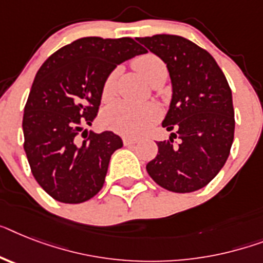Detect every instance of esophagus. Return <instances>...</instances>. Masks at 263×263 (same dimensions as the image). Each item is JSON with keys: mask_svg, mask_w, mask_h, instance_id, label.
<instances>
[{"mask_svg": "<svg viewBox=\"0 0 263 263\" xmlns=\"http://www.w3.org/2000/svg\"><path fill=\"white\" fill-rule=\"evenodd\" d=\"M140 140H137V138H132V137H125L123 138V145L125 146H132V145L137 144Z\"/></svg>", "mask_w": 263, "mask_h": 263, "instance_id": "34e87169", "label": "esophagus"}]
</instances>
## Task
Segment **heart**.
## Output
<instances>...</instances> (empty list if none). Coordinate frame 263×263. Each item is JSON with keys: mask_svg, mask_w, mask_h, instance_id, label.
Instances as JSON below:
<instances>
[{"mask_svg": "<svg viewBox=\"0 0 263 263\" xmlns=\"http://www.w3.org/2000/svg\"><path fill=\"white\" fill-rule=\"evenodd\" d=\"M164 64L161 59L153 53H145L134 60V68L147 82L153 77L156 69ZM117 79V71H111L105 79L102 95L108 98L114 91ZM161 117L160 107L155 103H132L127 101H119L108 106L103 111L102 121L106 127L112 132L126 137H140L145 134Z\"/></svg>", "mask_w": 263, "mask_h": 263, "instance_id": "obj_1", "label": "heart"}]
</instances>
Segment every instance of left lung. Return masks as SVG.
Listing matches in <instances>:
<instances>
[{"label":"left lung","instance_id":"left-lung-1","mask_svg":"<svg viewBox=\"0 0 263 263\" xmlns=\"http://www.w3.org/2000/svg\"><path fill=\"white\" fill-rule=\"evenodd\" d=\"M161 59L172 80V101L146 171L162 188L188 194L207 185L227 161L234 141L233 94L224 73L205 49L176 34L137 37ZM178 141H176L175 140Z\"/></svg>","mask_w":263,"mask_h":263}]
</instances>
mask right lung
<instances>
[{"label": "right lung", "instance_id": "add662e5", "mask_svg": "<svg viewBox=\"0 0 263 263\" xmlns=\"http://www.w3.org/2000/svg\"><path fill=\"white\" fill-rule=\"evenodd\" d=\"M145 52L130 37H82L52 53L37 71L24 108V151L39 185L55 200L79 204L102 190L122 140L83 127L97 117L108 73Z\"/></svg>", "mask_w": 263, "mask_h": 263}]
</instances>
